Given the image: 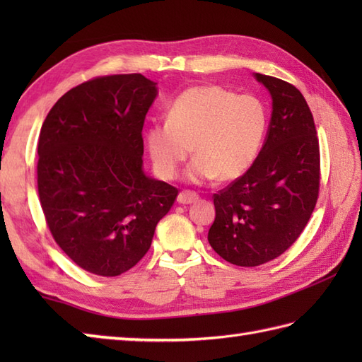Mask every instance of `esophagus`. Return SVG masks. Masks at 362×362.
Masks as SVG:
<instances>
[{
    "instance_id": "obj_1",
    "label": "esophagus",
    "mask_w": 362,
    "mask_h": 362,
    "mask_svg": "<svg viewBox=\"0 0 362 362\" xmlns=\"http://www.w3.org/2000/svg\"><path fill=\"white\" fill-rule=\"evenodd\" d=\"M199 199V194L194 193V191H180V194L177 196V202L179 204H183V205H188V204H193L196 202Z\"/></svg>"
}]
</instances>
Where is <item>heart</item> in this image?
I'll return each instance as SVG.
<instances>
[{"label": "heart", "mask_w": 362, "mask_h": 362, "mask_svg": "<svg viewBox=\"0 0 362 362\" xmlns=\"http://www.w3.org/2000/svg\"><path fill=\"white\" fill-rule=\"evenodd\" d=\"M266 127V107L257 96L206 83L183 90L169 103L168 119L146 130V146L163 179H173L193 144L189 182L202 183L216 175L233 180L257 158Z\"/></svg>", "instance_id": "b5f03b06"}]
</instances>
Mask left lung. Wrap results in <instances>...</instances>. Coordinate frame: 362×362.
Returning a JSON list of instances; mask_svg holds the SVG:
<instances>
[{
  "mask_svg": "<svg viewBox=\"0 0 362 362\" xmlns=\"http://www.w3.org/2000/svg\"><path fill=\"white\" fill-rule=\"evenodd\" d=\"M255 78L272 96L266 143L247 171L213 194L216 218L209 230L214 252L244 267L275 259L297 241L320 185L319 138L303 95L286 81Z\"/></svg>",
  "mask_w": 362,
  "mask_h": 362,
  "instance_id": "left-lung-1",
  "label": "left lung"
}]
</instances>
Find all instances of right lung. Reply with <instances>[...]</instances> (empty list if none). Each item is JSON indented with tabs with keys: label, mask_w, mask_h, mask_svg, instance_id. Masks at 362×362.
I'll return each instance as SVG.
<instances>
[{
	"label": "right lung",
	"mask_w": 362,
	"mask_h": 362,
	"mask_svg": "<svg viewBox=\"0 0 362 362\" xmlns=\"http://www.w3.org/2000/svg\"><path fill=\"white\" fill-rule=\"evenodd\" d=\"M157 96L140 73L71 88L38 138L37 187L54 241L83 271L117 276L149 250L179 189L143 173L144 118Z\"/></svg>",
	"instance_id": "1"
}]
</instances>
